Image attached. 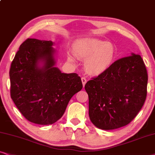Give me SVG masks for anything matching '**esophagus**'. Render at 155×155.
Masks as SVG:
<instances>
[{
  "mask_svg": "<svg viewBox=\"0 0 155 155\" xmlns=\"http://www.w3.org/2000/svg\"><path fill=\"white\" fill-rule=\"evenodd\" d=\"M81 81H82V84H83V87H84V86H85L86 83H87V79H86L85 77H81Z\"/></svg>",
  "mask_w": 155,
  "mask_h": 155,
  "instance_id": "34e87169",
  "label": "esophagus"
}]
</instances>
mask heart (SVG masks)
<instances>
[{"label":"heart","instance_id":"b5f03b06","mask_svg":"<svg viewBox=\"0 0 155 155\" xmlns=\"http://www.w3.org/2000/svg\"><path fill=\"white\" fill-rule=\"evenodd\" d=\"M74 54L84 61V68L92 75H100L109 70L116 59L117 49L114 45L97 38H88L77 41L74 47ZM68 59L74 61L73 56Z\"/></svg>","mask_w":155,"mask_h":155}]
</instances>
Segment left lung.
Here are the masks:
<instances>
[{
  "label": "left lung",
  "mask_w": 155,
  "mask_h": 155,
  "mask_svg": "<svg viewBox=\"0 0 155 155\" xmlns=\"http://www.w3.org/2000/svg\"><path fill=\"white\" fill-rule=\"evenodd\" d=\"M147 81L142 57L132 53L88 81L85 90L93 124L101 130H111L130 124L145 101Z\"/></svg>",
  "instance_id": "obj_1"
}]
</instances>
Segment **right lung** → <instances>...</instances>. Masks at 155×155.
Wrapping results in <instances>:
<instances>
[{"label":"right lung","instance_id":"1","mask_svg":"<svg viewBox=\"0 0 155 155\" xmlns=\"http://www.w3.org/2000/svg\"><path fill=\"white\" fill-rule=\"evenodd\" d=\"M54 44L28 38L19 47L10 68L11 99L23 116L37 124L57 121L71 97L83 87L77 74L61 73L56 67Z\"/></svg>","mask_w":155,"mask_h":155}]
</instances>
